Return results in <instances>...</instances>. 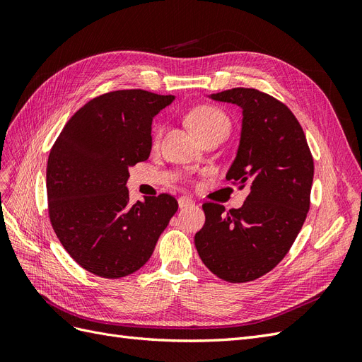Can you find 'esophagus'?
<instances>
[{
    "label": "esophagus",
    "mask_w": 362,
    "mask_h": 362,
    "mask_svg": "<svg viewBox=\"0 0 362 362\" xmlns=\"http://www.w3.org/2000/svg\"><path fill=\"white\" fill-rule=\"evenodd\" d=\"M194 202H193V199L192 198H187V196H181V198L178 199V205H180V208H184V206H190V205H193Z\"/></svg>",
    "instance_id": "esophagus-1"
}]
</instances>
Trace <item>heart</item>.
Wrapping results in <instances>:
<instances>
[{
    "label": "heart",
    "mask_w": 362,
    "mask_h": 362,
    "mask_svg": "<svg viewBox=\"0 0 362 362\" xmlns=\"http://www.w3.org/2000/svg\"><path fill=\"white\" fill-rule=\"evenodd\" d=\"M187 120L193 131L199 137L205 136L210 131L218 129V128H226L229 129V119L228 116L214 105L210 104H202L192 108L187 115ZM161 136V128L158 127L154 133V141H158Z\"/></svg>",
    "instance_id": "obj_1"
}]
</instances>
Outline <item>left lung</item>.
I'll use <instances>...</instances> for the list:
<instances>
[{
	"label": "left lung",
	"mask_w": 362,
	"mask_h": 362,
	"mask_svg": "<svg viewBox=\"0 0 362 362\" xmlns=\"http://www.w3.org/2000/svg\"><path fill=\"white\" fill-rule=\"evenodd\" d=\"M213 100L243 108L242 137L226 180L249 189L242 208L202 205L205 225L194 235L204 264L228 282H249L287 255L310 210L314 160L290 108L257 89L223 90Z\"/></svg>",
	"instance_id": "8db88e82"
}]
</instances>
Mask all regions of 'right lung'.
Masks as SVG:
<instances>
[{"mask_svg":"<svg viewBox=\"0 0 362 362\" xmlns=\"http://www.w3.org/2000/svg\"><path fill=\"white\" fill-rule=\"evenodd\" d=\"M172 95L115 90L84 104L54 141L48 214L68 254L96 276L117 279L151 258L178 210L172 194L129 204L128 169L151 154V125Z\"/></svg>","mask_w":362,"mask_h":362,"instance_id":"add662e5","label":"right lung"}]
</instances>
